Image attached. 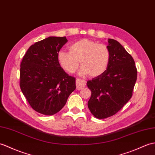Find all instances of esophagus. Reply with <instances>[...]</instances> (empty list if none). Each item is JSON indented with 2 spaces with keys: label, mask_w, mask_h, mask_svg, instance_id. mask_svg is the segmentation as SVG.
<instances>
[{
  "label": "esophagus",
  "mask_w": 155,
  "mask_h": 155,
  "mask_svg": "<svg viewBox=\"0 0 155 155\" xmlns=\"http://www.w3.org/2000/svg\"><path fill=\"white\" fill-rule=\"evenodd\" d=\"M86 85V81L82 80L81 78H77L76 80V86L77 90H81Z\"/></svg>",
  "instance_id": "esophagus-1"
}]
</instances>
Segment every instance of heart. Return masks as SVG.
<instances>
[{
	"mask_svg": "<svg viewBox=\"0 0 155 155\" xmlns=\"http://www.w3.org/2000/svg\"><path fill=\"white\" fill-rule=\"evenodd\" d=\"M69 50H60L57 54L60 66L68 73H74L80 63L81 75L89 74L91 77H98L108 68L111 54L106 45L89 39H81L71 44Z\"/></svg>",
	"mask_w": 155,
	"mask_h": 155,
	"instance_id": "1",
	"label": "heart"
}]
</instances>
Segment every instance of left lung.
I'll return each instance as SVG.
<instances>
[{
    "label": "left lung",
    "instance_id": "8db88e82",
    "mask_svg": "<svg viewBox=\"0 0 155 155\" xmlns=\"http://www.w3.org/2000/svg\"><path fill=\"white\" fill-rule=\"evenodd\" d=\"M111 59L100 76L87 81L91 90L88 107L95 117L104 119L116 114L132 96L137 71L130 54L117 41L107 39Z\"/></svg>",
    "mask_w": 155,
    "mask_h": 155
}]
</instances>
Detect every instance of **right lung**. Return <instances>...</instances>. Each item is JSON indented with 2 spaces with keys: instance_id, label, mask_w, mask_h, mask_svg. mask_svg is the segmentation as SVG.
I'll return each mask as SVG.
<instances>
[{
  "instance_id": "1",
  "label": "right lung",
  "mask_w": 155,
  "mask_h": 155,
  "mask_svg": "<svg viewBox=\"0 0 155 155\" xmlns=\"http://www.w3.org/2000/svg\"><path fill=\"white\" fill-rule=\"evenodd\" d=\"M66 37H48L31 45L20 64V86L35 111L52 116L63 108L76 88L75 78L67 74L57 54Z\"/></svg>"
}]
</instances>
